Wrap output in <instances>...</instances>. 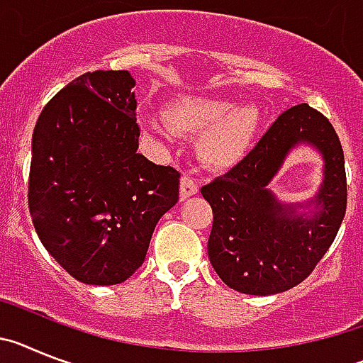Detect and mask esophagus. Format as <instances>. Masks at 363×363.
<instances>
[{"mask_svg":"<svg viewBox=\"0 0 363 363\" xmlns=\"http://www.w3.org/2000/svg\"><path fill=\"white\" fill-rule=\"evenodd\" d=\"M197 191H199V184H197V181L184 173V175L181 177V199L182 201L188 199V197L195 195Z\"/></svg>","mask_w":363,"mask_h":363,"instance_id":"obj_1","label":"esophagus"}]
</instances>
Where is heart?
Listing matches in <instances>:
<instances>
[{
  "instance_id": "b5f03b06",
  "label": "heart",
  "mask_w": 363,
  "mask_h": 363,
  "mask_svg": "<svg viewBox=\"0 0 363 363\" xmlns=\"http://www.w3.org/2000/svg\"><path fill=\"white\" fill-rule=\"evenodd\" d=\"M168 122L146 116L144 128L160 138H172L173 129L181 133H199V155L208 166L230 168L250 150L261 124L256 104L234 106L219 96H184L166 109Z\"/></svg>"
}]
</instances>
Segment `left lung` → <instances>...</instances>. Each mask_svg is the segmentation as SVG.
I'll use <instances>...</instances> for the list:
<instances>
[{"label": "left lung", "mask_w": 363, "mask_h": 363, "mask_svg": "<svg viewBox=\"0 0 363 363\" xmlns=\"http://www.w3.org/2000/svg\"><path fill=\"white\" fill-rule=\"evenodd\" d=\"M298 143H311L326 160L311 214H299L301 205H283L268 190ZM201 194L213 212L208 257L217 276L242 294L289 291L316 269L345 216L347 179L338 135L308 104L291 107L241 162Z\"/></svg>", "instance_id": "1"}]
</instances>
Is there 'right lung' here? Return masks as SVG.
Wrapping results in <instances>:
<instances>
[{
	"mask_svg": "<svg viewBox=\"0 0 363 363\" xmlns=\"http://www.w3.org/2000/svg\"><path fill=\"white\" fill-rule=\"evenodd\" d=\"M128 71H93L49 100L33 133L29 210L50 256L86 285H116L144 263L181 173L138 153Z\"/></svg>",
	"mask_w": 363,
	"mask_h": 363,
	"instance_id": "1",
	"label": "right lung"
}]
</instances>
